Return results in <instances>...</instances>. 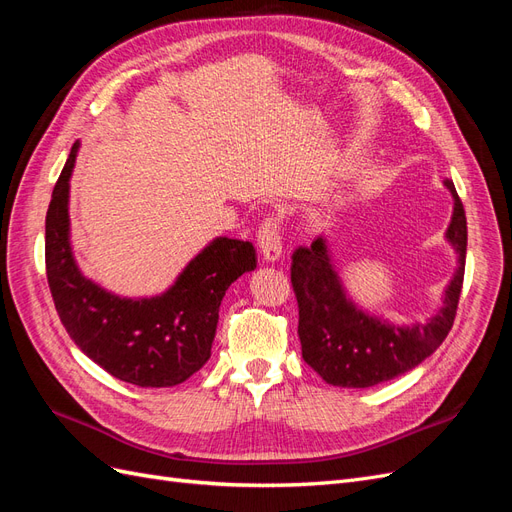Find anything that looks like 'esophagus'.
Instances as JSON below:
<instances>
[{
    "label": "esophagus",
    "mask_w": 512,
    "mask_h": 512,
    "mask_svg": "<svg viewBox=\"0 0 512 512\" xmlns=\"http://www.w3.org/2000/svg\"><path fill=\"white\" fill-rule=\"evenodd\" d=\"M280 218L275 215H269L265 222L258 228V245H260V254L267 262H275L282 256V239H280Z\"/></svg>",
    "instance_id": "esophagus-1"
}]
</instances>
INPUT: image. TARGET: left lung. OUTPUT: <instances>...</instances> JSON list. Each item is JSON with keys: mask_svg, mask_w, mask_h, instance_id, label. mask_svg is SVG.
<instances>
[{"mask_svg": "<svg viewBox=\"0 0 512 512\" xmlns=\"http://www.w3.org/2000/svg\"><path fill=\"white\" fill-rule=\"evenodd\" d=\"M444 183L455 198L446 239L457 252L459 267L444 290L442 307L427 322L397 327L356 307L348 299L322 237L294 250L290 282L299 303L301 352L324 382L367 389L393 380L421 365L451 331L466 271L468 224L453 181Z\"/></svg>", "mask_w": 512, "mask_h": 512, "instance_id": "left-lung-1", "label": "left lung"}]
</instances>
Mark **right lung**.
Wrapping results in <instances>:
<instances>
[{
  "instance_id": "add662e5",
  "label": "right lung",
  "mask_w": 512,
  "mask_h": 512,
  "mask_svg": "<svg viewBox=\"0 0 512 512\" xmlns=\"http://www.w3.org/2000/svg\"><path fill=\"white\" fill-rule=\"evenodd\" d=\"M72 145L46 211V280L72 342L108 374L145 389L188 380L211 356L220 303L228 286L256 269L250 241L218 237L160 297L123 299L79 271L70 245Z\"/></svg>"
}]
</instances>
